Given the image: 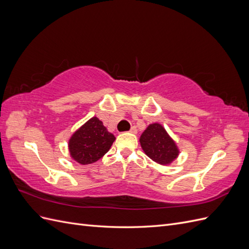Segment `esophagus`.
I'll list each match as a JSON object with an SVG mask.
<instances>
[{
	"mask_svg": "<svg viewBox=\"0 0 249 249\" xmlns=\"http://www.w3.org/2000/svg\"><path fill=\"white\" fill-rule=\"evenodd\" d=\"M130 133H132V134H136V133H137L136 126H132V127H131V130H130Z\"/></svg>",
	"mask_w": 249,
	"mask_h": 249,
	"instance_id": "1",
	"label": "esophagus"
}]
</instances>
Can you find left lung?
Listing matches in <instances>:
<instances>
[{
	"label": "left lung",
	"mask_w": 249,
	"mask_h": 249,
	"mask_svg": "<svg viewBox=\"0 0 249 249\" xmlns=\"http://www.w3.org/2000/svg\"><path fill=\"white\" fill-rule=\"evenodd\" d=\"M139 141L145 155L161 165H169L179 154L176 142L160 124H149Z\"/></svg>",
	"instance_id": "left-lung-1"
}]
</instances>
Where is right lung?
<instances>
[{
  "instance_id": "obj_1",
  "label": "right lung",
  "mask_w": 249,
  "mask_h": 249,
  "mask_svg": "<svg viewBox=\"0 0 249 249\" xmlns=\"http://www.w3.org/2000/svg\"><path fill=\"white\" fill-rule=\"evenodd\" d=\"M114 140V135L108 132L101 120L94 116L71 137L69 149L71 159L82 165L94 163L108 152Z\"/></svg>"
}]
</instances>
